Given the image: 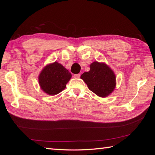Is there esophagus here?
Wrapping results in <instances>:
<instances>
[{
	"label": "esophagus",
	"instance_id": "esophagus-1",
	"mask_svg": "<svg viewBox=\"0 0 155 155\" xmlns=\"http://www.w3.org/2000/svg\"><path fill=\"white\" fill-rule=\"evenodd\" d=\"M74 78H80V77H81V74H74Z\"/></svg>",
	"mask_w": 155,
	"mask_h": 155
}]
</instances>
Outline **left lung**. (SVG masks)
Masks as SVG:
<instances>
[{
	"mask_svg": "<svg viewBox=\"0 0 155 155\" xmlns=\"http://www.w3.org/2000/svg\"><path fill=\"white\" fill-rule=\"evenodd\" d=\"M81 78L90 91L102 98L109 96L116 87V75L104 62H93L90 64V71L84 72Z\"/></svg>",
	"mask_w": 155,
	"mask_h": 155,
	"instance_id": "8db88e82",
	"label": "left lung"
}]
</instances>
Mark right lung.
I'll use <instances>...</instances> for the list:
<instances>
[{
    "label": "right lung",
    "instance_id": "obj_1",
    "mask_svg": "<svg viewBox=\"0 0 155 155\" xmlns=\"http://www.w3.org/2000/svg\"><path fill=\"white\" fill-rule=\"evenodd\" d=\"M72 77L71 72L58 62L48 64L38 75L41 90L48 95H55L65 89Z\"/></svg>",
    "mask_w": 155,
    "mask_h": 155
}]
</instances>
